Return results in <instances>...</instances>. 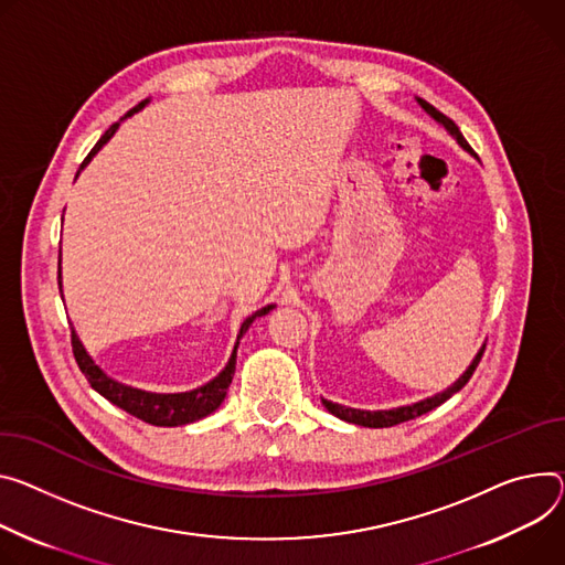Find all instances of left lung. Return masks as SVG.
Segmentation results:
<instances>
[{"mask_svg":"<svg viewBox=\"0 0 565 565\" xmlns=\"http://www.w3.org/2000/svg\"><path fill=\"white\" fill-rule=\"evenodd\" d=\"M419 104H422V108H424L428 115H433L439 124H444V126L450 130V135H455V139H457L461 146H465L469 152H473L471 146H469V141L465 139V135L459 132V128L455 126L452 119H448L444 113H439L437 108H433V106L428 104V100H424V98H419ZM484 349H487V344L480 349V353L476 355V361H473L471 367L465 372V376H461L452 387H448L446 392H441V394H437V396H433V398L419 401V403H415V405H405V407H396V409H381V413H370V409H353V407H344V405H338V403H331V401H322V403H324V407L329 409L331 415H335L338 419H344V422H349V424H358V426H365V428H390V426H396V424H403V422H409V419H415V417H422V415L430 413V409H435L437 405H441L444 401H448L455 392H459L461 387H465V385L469 383V379L473 376L476 367L480 365Z\"/></svg>","mask_w":565,"mask_h":565,"instance_id":"1","label":"left lung"}]
</instances>
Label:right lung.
<instances>
[{
    "label": "right lung",
    "mask_w": 565,
    "mask_h": 565,
    "mask_svg": "<svg viewBox=\"0 0 565 565\" xmlns=\"http://www.w3.org/2000/svg\"><path fill=\"white\" fill-rule=\"evenodd\" d=\"M143 104H146V100H141V104H137L132 110H128V115H132V113H137L139 108H143ZM117 126H119V121L113 124V126L104 132V137H100V139L94 143V148L87 152V158L83 160L81 169L92 160L94 152L115 135ZM58 288H61V262H58ZM273 309H275V306H266V309H262V311H256L254 316H249V318L241 324L238 338H243V333L247 331V327H249L256 318L266 316V313L273 311ZM236 347H238V342H236ZM72 351H74V358H76V363H78V370L85 374V379L89 381V385H92L100 396H106V398H108L110 403H115L117 407L126 409L128 415H132V417H137V419H141V422H146V424H150V426H184V424H193V422H198V419H202V417L212 415L214 409L223 403V398L227 396V387H230V383H232V379H234V370H236V349H234L227 367H225L212 383L202 385V387H198V390H191V392H182V394H150V392H141V390H135V387H126V385H121V383L108 379L104 372H100V370L92 363V358L85 353V349H83V344L78 342V338H76L74 331H72Z\"/></svg>",
    "instance_id": "obj_1"
}]
</instances>
